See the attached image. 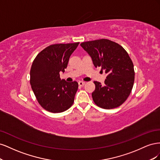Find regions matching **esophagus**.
<instances>
[{"label": "esophagus", "mask_w": 160, "mask_h": 160, "mask_svg": "<svg viewBox=\"0 0 160 160\" xmlns=\"http://www.w3.org/2000/svg\"><path fill=\"white\" fill-rule=\"evenodd\" d=\"M79 86H83L85 85V82H83V81H79Z\"/></svg>", "instance_id": "esophagus-1"}]
</instances>
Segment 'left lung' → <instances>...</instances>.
Returning <instances> with one entry per match:
<instances>
[{
	"label": "left lung",
	"instance_id": "1",
	"mask_svg": "<svg viewBox=\"0 0 160 160\" xmlns=\"http://www.w3.org/2000/svg\"><path fill=\"white\" fill-rule=\"evenodd\" d=\"M81 46L91 56L94 66L101 67L107 74L104 85L93 82L94 103L105 109L118 108L130 95L135 79L133 64L128 52L118 43L106 38L83 42Z\"/></svg>",
	"mask_w": 160,
	"mask_h": 160
}]
</instances>
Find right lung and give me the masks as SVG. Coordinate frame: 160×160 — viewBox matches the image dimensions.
<instances>
[{"label": "right lung", "mask_w": 160, "mask_h": 160, "mask_svg": "<svg viewBox=\"0 0 160 160\" xmlns=\"http://www.w3.org/2000/svg\"><path fill=\"white\" fill-rule=\"evenodd\" d=\"M79 42L54 44L41 51L34 59L30 71V83L38 103L51 113L69 109L78 89L77 81L61 79L69 57Z\"/></svg>", "instance_id": "add662e5"}]
</instances>
